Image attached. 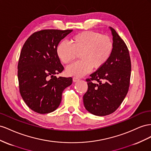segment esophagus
Listing matches in <instances>:
<instances>
[{
	"mask_svg": "<svg viewBox=\"0 0 151 151\" xmlns=\"http://www.w3.org/2000/svg\"><path fill=\"white\" fill-rule=\"evenodd\" d=\"M80 79L78 78H77V77H73V80L74 82H76V81H78Z\"/></svg>",
	"mask_w": 151,
	"mask_h": 151,
	"instance_id": "obj_1",
	"label": "esophagus"
}]
</instances>
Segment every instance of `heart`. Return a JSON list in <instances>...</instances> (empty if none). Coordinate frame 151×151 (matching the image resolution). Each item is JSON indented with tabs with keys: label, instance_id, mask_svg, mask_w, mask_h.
Returning a JSON list of instances; mask_svg holds the SVG:
<instances>
[{
	"label": "heart",
	"instance_id": "b5f03b06",
	"mask_svg": "<svg viewBox=\"0 0 151 151\" xmlns=\"http://www.w3.org/2000/svg\"><path fill=\"white\" fill-rule=\"evenodd\" d=\"M114 50L113 40L107 35L92 31H84L76 34L71 40V44L66 41L59 42L56 54L64 64L75 60L79 54L80 61L66 68V74L80 77L93 70L104 66L111 58Z\"/></svg>",
	"mask_w": 151,
	"mask_h": 151
}]
</instances>
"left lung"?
I'll list each match as a JSON object with an SVG mask.
<instances>
[{
  "mask_svg": "<svg viewBox=\"0 0 151 151\" xmlns=\"http://www.w3.org/2000/svg\"><path fill=\"white\" fill-rule=\"evenodd\" d=\"M114 44L111 58L86 80L88 90L83 97L85 109L96 116H106L117 109L128 93L131 61L128 47L115 29L110 27Z\"/></svg>",
  "mask_w": 151,
  "mask_h": 151,
  "instance_id": "obj_1",
  "label": "left lung"
}]
</instances>
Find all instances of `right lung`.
<instances>
[{"instance_id":"add662e5","label":"right lung","mask_w":151,"mask_h":151,"mask_svg":"<svg viewBox=\"0 0 151 151\" xmlns=\"http://www.w3.org/2000/svg\"><path fill=\"white\" fill-rule=\"evenodd\" d=\"M72 29H43L33 33L24 44L18 61L19 92L23 101L36 113L46 114L59 107L63 90L71 85V77L55 75L64 67L56 47Z\"/></svg>"}]
</instances>
